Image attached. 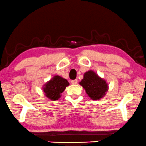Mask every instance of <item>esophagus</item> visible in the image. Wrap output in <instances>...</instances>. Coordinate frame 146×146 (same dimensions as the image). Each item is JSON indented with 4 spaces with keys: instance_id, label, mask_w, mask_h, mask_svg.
Segmentation results:
<instances>
[{
    "instance_id": "34e87169",
    "label": "esophagus",
    "mask_w": 146,
    "mask_h": 146,
    "mask_svg": "<svg viewBox=\"0 0 146 146\" xmlns=\"http://www.w3.org/2000/svg\"><path fill=\"white\" fill-rule=\"evenodd\" d=\"M77 82H78V80H77V79H75V80H72L71 81V83L72 85H76V84L77 83Z\"/></svg>"
}]
</instances>
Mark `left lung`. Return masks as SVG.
Masks as SVG:
<instances>
[{"label": "left lung", "instance_id": "left-lung-1", "mask_svg": "<svg viewBox=\"0 0 146 146\" xmlns=\"http://www.w3.org/2000/svg\"><path fill=\"white\" fill-rule=\"evenodd\" d=\"M79 84L85 89L88 96L95 100L102 98L109 89L106 80L92 70H89L84 74L83 78Z\"/></svg>", "mask_w": 146, "mask_h": 146}]
</instances>
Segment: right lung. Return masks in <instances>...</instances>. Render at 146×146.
Masks as SVG:
<instances>
[{
	"mask_svg": "<svg viewBox=\"0 0 146 146\" xmlns=\"http://www.w3.org/2000/svg\"><path fill=\"white\" fill-rule=\"evenodd\" d=\"M70 85L68 81L62 77L55 75L43 86L45 96L50 100H57L61 97V93Z\"/></svg>",
	"mask_w": 146,
	"mask_h": 146,
	"instance_id": "1",
	"label": "right lung"
}]
</instances>
